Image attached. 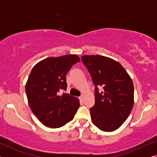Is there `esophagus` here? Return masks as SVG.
<instances>
[{
  "instance_id": "obj_1",
  "label": "esophagus",
  "mask_w": 157,
  "mask_h": 157,
  "mask_svg": "<svg viewBox=\"0 0 157 157\" xmlns=\"http://www.w3.org/2000/svg\"><path fill=\"white\" fill-rule=\"evenodd\" d=\"M79 100H80L81 101H84V96H83V95L79 96Z\"/></svg>"
}]
</instances>
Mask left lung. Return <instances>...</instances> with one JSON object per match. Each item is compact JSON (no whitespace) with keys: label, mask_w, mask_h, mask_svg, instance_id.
Segmentation results:
<instances>
[{"label":"left lung","mask_w":157,"mask_h":157,"mask_svg":"<svg viewBox=\"0 0 157 157\" xmlns=\"http://www.w3.org/2000/svg\"><path fill=\"white\" fill-rule=\"evenodd\" d=\"M81 61L95 86V104L90 109L92 122L100 130L113 132L122 125L132 110V78L119 62L109 58L83 56Z\"/></svg>","instance_id":"left-lung-1"}]
</instances>
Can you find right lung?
Listing matches in <instances>:
<instances>
[{"label": "right lung", "mask_w": 157, "mask_h": 157, "mask_svg": "<svg viewBox=\"0 0 157 157\" xmlns=\"http://www.w3.org/2000/svg\"><path fill=\"white\" fill-rule=\"evenodd\" d=\"M80 61L76 55L50 57L32 68L25 85L28 101L34 115L46 126L59 128L74 119L78 107V98L66 91V76Z\"/></svg>", "instance_id": "1"}]
</instances>
